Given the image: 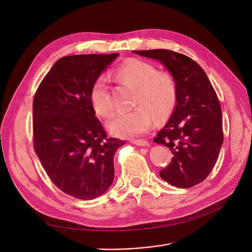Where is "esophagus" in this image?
<instances>
[{
    "mask_svg": "<svg viewBox=\"0 0 252 252\" xmlns=\"http://www.w3.org/2000/svg\"><path fill=\"white\" fill-rule=\"evenodd\" d=\"M131 143L137 145V146H149V143L145 140H133Z\"/></svg>",
    "mask_w": 252,
    "mask_h": 252,
    "instance_id": "obj_1",
    "label": "esophagus"
}]
</instances>
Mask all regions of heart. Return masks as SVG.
<instances>
[{"label":"heart","instance_id":"1","mask_svg":"<svg viewBox=\"0 0 252 252\" xmlns=\"http://www.w3.org/2000/svg\"><path fill=\"white\" fill-rule=\"evenodd\" d=\"M117 75L137 87L134 109L116 112L108 123V128L117 137L133 139L140 137L151 128L154 114L162 117L174 108L177 89L173 77L164 72H156L153 65L128 60L119 66ZM90 102L94 111L101 116H108L113 110L106 77L101 75L90 90Z\"/></svg>","mask_w":252,"mask_h":252}]
</instances>
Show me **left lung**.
Wrapping results in <instances>:
<instances>
[{
	"label": "left lung",
	"mask_w": 252,
	"mask_h": 252,
	"mask_svg": "<svg viewBox=\"0 0 252 252\" xmlns=\"http://www.w3.org/2000/svg\"><path fill=\"white\" fill-rule=\"evenodd\" d=\"M159 61L173 75L177 103L154 142L174 154L160 178L178 188H191L213 170L222 145L221 108L209 79L194 60L181 53L156 49L133 51Z\"/></svg>",
	"instance_id": "obj_1"
}]
</instances>
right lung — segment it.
<instances>
[{
  "mask_svg": "<svg viewBox=\"0 0 252 252\" xmlns=\"http://www.w3.org/2000/svg\"><path fill=\"white\" fill-rule=\"evenodd\" d=\"M119 56L59 59L38 86L32 104L34 150L47 175L64 193L91 200L109 189L113 157L124 141L107 138L90 102V90Z\"/></svg>",
  "mask_w": 252,
  "mask_h": 252,
  "instance_id": "right-lung-1",
  "label": "right lung"
}]
</instances>
